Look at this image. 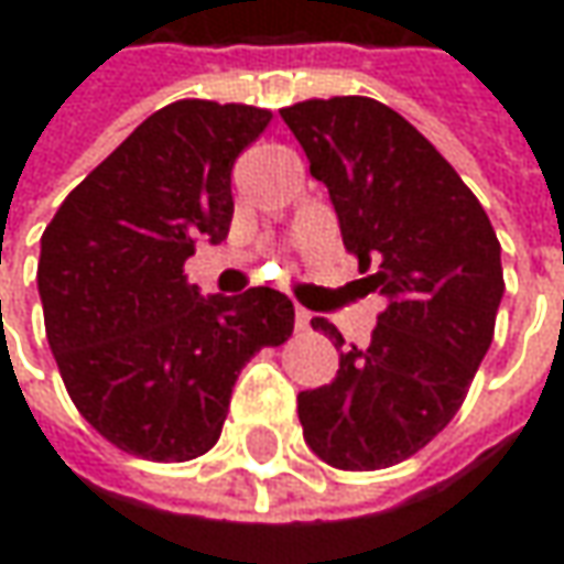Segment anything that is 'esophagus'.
<instances>
[{"label":"esophagus","mask_w":564,"mask_h":564,"mask_svg":"<svg viewBox=\"0 0 564 564\" xmlns=\"http://www.w3.org/2000/svg\"><path fill=\"white\" fill-rule=\"evenodd\" d=\"M311 319H314L311 311H304V307H297V311H294V326H297L301 333H304V329H311Z\"/></svg>","instance_id":"34e87169"}]
</instances>
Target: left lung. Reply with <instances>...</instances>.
<instances>
[{
    "label": "left lung",
    "instance_id": "1",
    "mask_svg": "<svg viewBox=\"0 0 564 564\" xmlns=\"http://www.w3.org/2000/svg\"><path fill=\"white\" fill-rule=\"evenodd\" d=\"M329 187L341 241L386 297L367 348L336 326L338 373L297 395L304 440L338 470H379L421 452L465 401L506 292L499 238L443 153L370 97L282 109Z\"/></svg>",
    "mask_w": 564,
    "mask_h": 564
}]
</instances>
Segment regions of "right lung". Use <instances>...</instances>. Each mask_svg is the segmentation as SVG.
<instances>
[{
    "label": "right lung",
    "mask_w": 564,
    "mask_h": 564,
    "mask_svg": "<svg viewBox=\"0 0 564 564\" xmlns=\"http://www.w3.org/2000/svg\"><path fill=\"white\" fill-rule=\"evenodd\" d=\"M270 109L178 99L138 124L58 206L40 238L46 338L80 417L147 462L209 452L235 379L294 329L275 289L197 292L185 260L226 241L231 165Z\"/></svg>",
    "instance_id": "1"
}]
</instances>
